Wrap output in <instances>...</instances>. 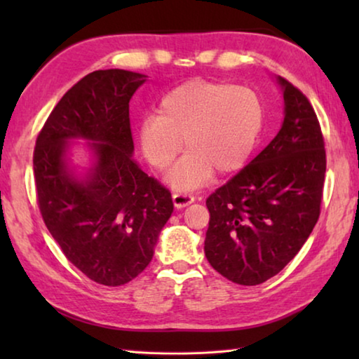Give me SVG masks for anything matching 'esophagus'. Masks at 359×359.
Listing matches in <instances>:
<instances>
[{"mask_svg":"<svg viewBox=\"0 0 359 359\" xmlns=\"http://www.w3.org/2000/svg\"><path fill=\"white\" fill-rule=\"evenodd\" d=\"M172 201H174V205L177 209H184L187 208L188 204H191L194 201V196L191 193H185V191H175L172 194Z\"/></svg>","mask_w":359,"mask_h":359,"instance_id":"esophagus-1","label":"esophagus"}]
</instances>
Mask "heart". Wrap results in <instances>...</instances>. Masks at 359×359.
Listing matches in <instances>:
<instances>
[{
    "instance_id": "b5f03b06",
    "label": "heart",
    "mask_w": 359,
    "mask_h": 359,
    "mask_svg": "<svg viewBox=\"0 0 359 359\" xmlns=\"http://www.w3.org/2000/svg\"><path fill=\"white\" fill-rule=\"evenodd\" d=\"M263 120V104L253 90L190 81L161 100L158 117L144 120L139 137L145 156L158 169L171 165L185 139L190 151L169 172V182L191 190L214 171H239L257 147Z\"/></svg>"
}]
</instances>
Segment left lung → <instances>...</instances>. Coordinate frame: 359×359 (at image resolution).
Segmentation results:
<instances>
[{
    "label": "left lung",
    "mask_w": 359,
    "mask_h": 359,
    "mask_svg": "<svg viewBox=\"0 0 359 359\" xmlns=\"http://www.w3.org/2000/svg\"><path fill=\"white\" fill-rule=\"evenodd\" d=\"M285 117L269 145L205 201L210 220L205 258L239 285L278 274L311 236L320 217L326 151L311 101L278 77Z\"/></svg>",
    "instance_id": "left-lung-1"
}]
</instances>
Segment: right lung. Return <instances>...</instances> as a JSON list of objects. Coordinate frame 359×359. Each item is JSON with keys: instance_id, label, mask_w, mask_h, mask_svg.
Masks as SVG:
<instances>
[{"instance_id": "obj_1", "label": "right lung", "mask_w": 359, "mask_h": 359, "mask_svg": "<svg viewBox=\"0 0 359 359\" xmlns=\"http://www.w3.org/2000/svg\"><path fill=\"white\" fill-rule=\"evenodd\" d=\"M145 76L93 71L63 95L36 139L38 205L60 248L90 280L118 287L154 257L174 210L171 191L133 160L130 100ZM92 140L97 161L79 181L67 169L69 139Z\"/></svg>"}]
</instances>
